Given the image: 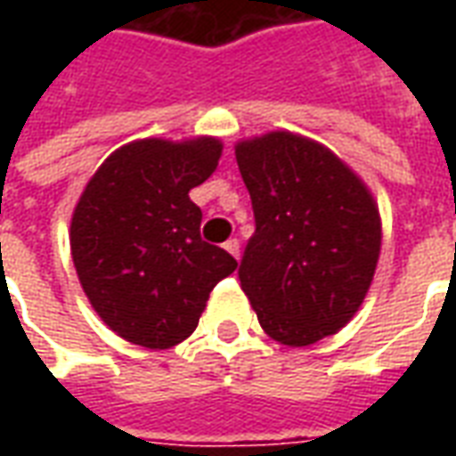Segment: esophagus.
<instances>
[{"label": "esophagus", "mask_w": 456, "mask_h": 456, "mask_svg": "<svg viewBox=\"0 0 456 456\" xmlns=\"http://www.w3.org/2000/svg\"><path fill=\"white\" fill-rule=\"evenodd\" d=\"M224 248H227L232 256L239 258V239H227V241H224Z\"/></svg>", "instance_id": "esophagus-1"}]
</instances>
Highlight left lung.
Segmentation results:
<instances>
[{
	"label": "left lung",
	"mask_w": 456,
	"mask_h": 456,
	"mask_svg": "<svg viewBox=\"0 0 456 456\" xmlns=\"http://www.w3.org/2000/svg\"><path fill=\"white\" fill-rule=\"evenodd\" d=\"M256 232L239 266L241 290L271 339L307 346L362 307L381 254V215L337 153L293 131L234 146Z\"/></svg>",
	"instance_id": "obj_1"
}]
</instances>
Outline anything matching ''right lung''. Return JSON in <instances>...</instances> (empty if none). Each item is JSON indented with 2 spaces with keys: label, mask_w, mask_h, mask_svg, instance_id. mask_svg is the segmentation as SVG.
I'll list each match as a JSON object with an SVG mask.
<instances>
[{
  "label": "right lung",
  "mask_w": 456,
  "mask_h": 456,
  "mask_svg": "<svg viewBox=\"0 0 456 456\" xmlns=\"http://www.w3.org/2000/svg\"><path fill=\"white\" fill-rule=\"evenodd\" d=\"M215 136L124 143L73 209L70 254L85 296L112 332L146 349L188 339L212 288L237 261L200 237L190 190L215 173Z\"/></svg>",
  "instance_id": "add662e5"
}]
</instances>
